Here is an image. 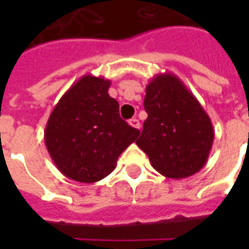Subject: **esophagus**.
<instances>
[{"label":"esophagus","instance_id":"34e87169","mask_svg":"<svg viewBox=\"0 0 249 249\" xmlns=\"http://www.w3.org/2000/svg\"><path fill=\"white\" fill-rule=\"evenodd\" d=\"M129 125L130 126H133V128H136V129H140V121L137 119H130Z\"/></svg>","mask_w":249,"mask_h":249}]
</instances>
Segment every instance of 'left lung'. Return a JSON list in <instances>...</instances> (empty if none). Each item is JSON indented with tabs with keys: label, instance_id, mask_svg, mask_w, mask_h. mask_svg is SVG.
<instances>
[{
	"label": "left lung",
	"instance_id": "8db88e82",
	"mask_svg": "<svg viewBox=\"0 0 249 249\" xmlns=\"http://www.w3.org/2000/svg\"><path fill=\"white\" fill-rule=\"evenodd\" d=\"M148 117L136 144L152 167L169 178L197 173L208 160L214 130L201 104L173 73H160L146 85Z\"/></svg>",
	"mask_w": 249,
	"mask_h": 249
}]
</instances>
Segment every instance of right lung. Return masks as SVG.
Listing matches in <instances>:
<instances>
[{
	"label": "right lung",
	"mask_w": 249,
	"mask_h": 249,
	"mask_svg": "<svg viewBox=\"0 0 249 249\" xmlns=\"http://www.w3.org/2000/svg\"><path fill=\"white\" fill-rule=\"evenodd\" d=\"M110 81L82 76L66 90L46 123V149L58 171L78 183H96L113 171L140 130L120 117Z\"/></svg>",
	"instance_id": "1"
}]
</instances>
